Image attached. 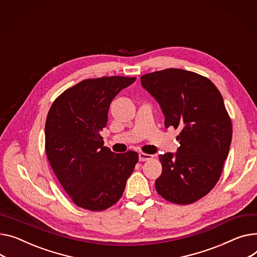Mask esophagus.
I'll use <instances>...</instances> for the list:
<instances>
[{
  "label": "esophagus",
  "mask_w": 257,
  "mask_h": 257,
  "mask_svg": "<svg viewBox=\"0 0 257 257\" xmlns=\"http://www.w3.org/2000/svg\"><path fill=\"white\" fill-rule=\"evenodd\" d=\"M139 157H140V161H148L153 158V155H150V154H146V153H140Z\"/></svg>",
  "instance_id": "34e87169"
}]
</instances>
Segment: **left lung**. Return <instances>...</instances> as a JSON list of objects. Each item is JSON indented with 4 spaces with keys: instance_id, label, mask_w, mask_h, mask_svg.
I'll use <instances>...</instances> for the list:
<instances>
[{
    "instance_id": "1",
    "label": "left lung",
    "mask_w": 257,
    "mask_h": 257,
    "mask_svg": "<svg viewBox=\"0 0 257 257\" xmlns=\"http://www.w3.org/2000/svg\"><path fill=\"white\" fill-rule=\"evenodd\" d=\"M141 80L159 103L165 128L181 131L177 153L159 155L162 174L156 190L170 202H195L215 187L229 152L232 125L223 98L209 78L176 68Z\"/></svg>"
}]
</instances>
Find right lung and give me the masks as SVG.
<instances>
[{"label": "right lung", "mask_w": 257, "mask_h": 257, "mask_svg": "<svg viewBox=\"0 0 257 257\" xmlns=\"http://www.w3.org/2000/svg\"><path fill=\"white\" fill-rule=\"evenodd\" d=\"M136 77L84 79L63 92L49 108L45 151L66 193L77 207L103 211L125 190L139 154H115L103 146L100 132L107 124L109 105Z\"/></svg>", "instance_id": "1"}]
</instances>
